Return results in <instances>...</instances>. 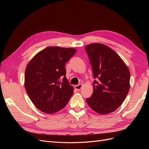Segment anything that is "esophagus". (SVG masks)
Wrapping results in <instances>:
<instances>
[{
	"mask_svg": "<svg viewBox=\"0 0 149 149\" xmlns=\"http://www.w3.org/2000/svg\"><path fill=\"white\" fill-rule=\"evenodd\" d=\"M83 87V84H79L78 85H75L74 86V88L78 90V91H79V90L82 88Z\"/></svg>",
	"mask_w": 149,
	"mask_h": 149,
	"instance_id": "esophagus-1",
	"label": "esophagus"
}]
</instances>
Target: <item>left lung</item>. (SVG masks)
<instances>
[{
	"mask_svg": "<svg viewBox=\"0 0 149 149\" xmlns=\"http://www.w3.org/2000/svg\"><path fill=\"white\" fill-rule=\"evenodd\" d=\"M94 80L92 96L86 99L100 114L114 112L123 104L130 88V71L124 61L106 45L94 43L85 47Z\"/></svg>",
	"mask_w": 149,
	"mask_h": 149,
	"instance_id": "left-lung-1",
	"label": "left lung"
}]
</instances>
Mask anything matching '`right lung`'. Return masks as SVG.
Masks as SVG:
<instances>
[{
    "instance_id": "right-lung-1",
    "label": "right lung",
    "mask_w": 149,
    "mask_h": 149,
    "mask_svg": "<svg viewBox=\"0 0 149 149\" xmlns=\"http://www.w3.org/2000/svg\"><path fill=\"white\" fill-rule=\"evenodd\" d=\"M76 52L73 48L48 47L36 54L26 65L25 88L40 111L55 113L69 102L74 88L66 78L65 64Z\"/></svg>"
}]
</instances>
